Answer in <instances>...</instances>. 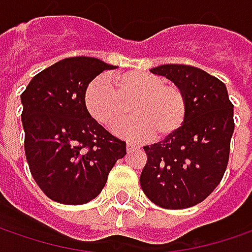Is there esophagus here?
Wrapping results in <instances>:
<instances>
[{"label":"esophagus","instance_id":"1","mask_svg":"<svg viewBox=\"0 0 252 252\" xmlns=\"http://www.w3.org/2000/svg\"><path fill=\"white\" fill-rule=\"evenodd\" d=\"M134 149H138L137 145H134V144H129V142L126 144V151H128V152H129V151H134Z\"/></svg>","mask_w":252,"mask_h":252}]
</instances>
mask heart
<instances>
[{
  "instance_id": "b5f03b06",
  "label": "heart",
  "mask_w": 252,
  "mask_h": 252,
  "mask_svg": "<svg viewBox=\"0 0 252 252\" xmlns=\"http://www.w3.org/2000/svg\"><path fill=\"white\" fill-rule=\"evenodd\" d=\"M129 102L136 117L117 128V134L128 139L144 141L154 135L166 139L186 121L185 92L159 74L126 71L100 76L89 83L84 93L87 111L97 123L111 129L125 119Z\"/></svg>"
}]
</instances>
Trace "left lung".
<instances>
[{
	"instance_id": "obj_1",
	"label": "left lung",
	"mask_w": 252,
	"mask_h": 252,
	"mask_svg": "<svg viewBox=\"0 0 252 252\" xmlns=\"http://www.w3.org/2000/svg\"><path fill=\"white\" fill-rule=\"evenodd\" d=\"M151 71L181 86L188 115L175 135L144 147L141 188L159 207L188 209L202 203L224 176L234 132L233 103L224 83L199 67L162 64Z\"/></svg>"
}]
</instances>
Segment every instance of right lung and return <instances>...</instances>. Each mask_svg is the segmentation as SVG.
Listing matches in <instances>:
<instances>
[{
  "instance_id": "1",
  "label": "right lung",
  "mask_w": 252,
  "mask_h": 252,
  "mask_svg": "<svg viewBox=\"0 0 252 252\" xmlns=\"http://www.w3.org/2000/svg\"><path fill=\"white\" fill-rule=\"evenodd\" d=\"M111 69L95 58H67L38 73L21 94L28 166L55 202L93 200L126 154V142L92 118L84 103L89 83Z\"/></svg>"
}]
</instances>
